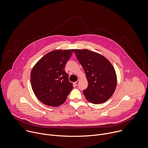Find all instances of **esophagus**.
Listing matches in <instances>:
<instances>
[{
    "label": "esophagus",
    "instance_id": "obj_1",
    "mask_svg": "<svg viewBox=\"0 0 148 148\" xmlns=\"http://www.w3.org/2000/svg\"><path fill=\"white\" fill-rule=\"evenodd\" d=\"M79 82H80V80L78 79L77 81H76V82H75L74 83V84H75L76 86H77V85L79 84Z\"/></svg>",
    "mask_w": 148,
    "mask_h": 148
}]
</instances>
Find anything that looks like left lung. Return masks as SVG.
<instances>
[{
    "label": "left lung",
    "mask_w": 148,
    "mask_h": 148,
    "mask_svg": "<svg viewBox=\"0 0 148 148\" xmlns=\"http://www.w3.org/2000/svg\"><path fill=\"white\" fill-rule=\"evenodd\" d=\"M74 52L87 80V88L83 90L86 100L95 104L105 103L116 86V75L112 65L97 52L87 49H75Z\"/></svg>",
    "instance_id": "obj_1"
}]
</instances>
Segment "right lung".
<instances>
[{
	"mask_svg": "<svg viewBox=\"0 0 148 148\" xmlns=\"http://www.w3.org/2000/svg\"><path fill=\"white\" fill-rule=\"evenodd\" d=\"M73 51V49L52 51L33 66L30 75L32 87L44 104L51 107L61 105L73 88L65 66Z\"/></svg>",
	"mask_w": 148,
	"mask_h": 148,
	"instance_id": "add662e5",
	"label": "right lung"
}]
</instances>
